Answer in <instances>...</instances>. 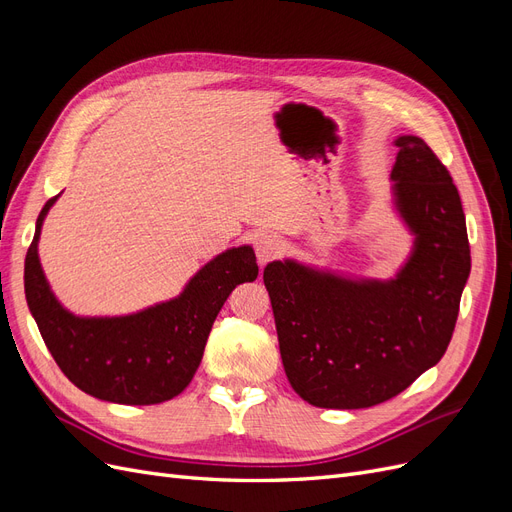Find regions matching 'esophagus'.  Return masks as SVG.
Returning <instances> with one entry per match:
<instances>
[{
    "instance_id": "1",
    "label": "esophagus",
    "mask_w": 512,
    "mask_h": 512,
    "mask_svg": "<svg viewBox=\"0 0 512 512\" xmlns=\"http://www.w3.org/2000/svg\"><path fill=\"white\" fill-rule=\"evenodd\" d=\"M254 247H256V258L262 265H267V262H271L277 254H280L282 250V241L277 239L275 235H269V232H265V235H260L256 241H254Z\"/></svg>"
}]
</instances>
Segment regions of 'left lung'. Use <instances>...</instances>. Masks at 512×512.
<instances>
[{
    "instance_id": "left-lung-1",
    "label": "left lung",
    "mask_w": 512,
    "mask_h": 512,
    "mask_svg": "<svg viewBox=\"0 0 512 512\" xmlns=\"http://www.w3.org/2000/svg\"><path fill=\"white\" fill-rule=\"evenodd\" d=\"M395 207L414 235L395 280H348L294 260L265 267L286 376L316 408H371L436 365L455 331L470 243L451 173L418 136H399Z\"/></svg>"
}]
</instances>
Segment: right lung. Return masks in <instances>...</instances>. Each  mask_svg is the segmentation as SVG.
<instances>
[{
  "mask_svg": "<svg viewBox=\"0 0 512 512\" xmlns=\"http://www.w3.org/2000/svg\"><path fill=\"white\" fill-rule=\"evenodd\" d=\"M25 256V297L46 348L66 378L91 397L126 406H151L177 397L196 374L213 320L228 294L258 277L250 245L232 247L200 269L177 299L138 314L79 318L59 305L38 258L46 213Z\"/></svg>",
  "mask_w": 512,
  "mask_h": 512,
  "instance_id": "right-lung-1",
  "label": "right lung"
}]
</instances>
